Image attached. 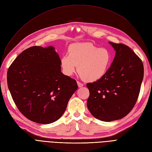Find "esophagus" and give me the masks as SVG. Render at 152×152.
<instances>
[{"label": "esophagus", "mask_w": 152, "mask_h": 152, "mask_svg": "<svg viewBox=\"0 0 152 152\" xmlns=\"http://www.w3.org/2000/svg\"><path fill=\"white\" fill-rule=\"evenodd\" d=\"M77 84H78V86H79V87H82V86H84V84H82V83H81V82H80L79 81H77Z\"/></svg>", "instance_id": "1"}]
</instances>
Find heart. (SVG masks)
Returning a JSON list of instances; mask_svg holds the SVG:
<instances>
[{
  "mask_svg": "<svg viewBox=\"0 0 152 152\" xmlns=\"http://www.w3.org/2000/svg\"><path fill=\"white\" fill-rule=\"evenodd\" d=\"M68 53L61 59L64 73L72 75L78 66V73L86 82H94L102 78L112 61V55L108 49L89 42L72 44L68 47Z\"/></svg>",
  "mask_w": 152,
  "mask_h": 152,
  "instance_id": "heart-1",
  "label": "heart"
}]
</instances>
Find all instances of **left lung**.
<instances>
[{"label":"left lung","mask_w":152,"mask_h":152,"mask_svg":"<svg viewBox=\"0 0 152 152\" xmlns=\"http://www.w3.org/2000/svg\"><path fill=\"white\" fill-rule=\"evenodd\" d=\"M115 56L105 75L86 84L89 91L87 106L100 121L121 119L134 108L144 75L141 59L127 45L110 42Z\"/></svg>","instance_id":"left-lung-1"}]
</instances>
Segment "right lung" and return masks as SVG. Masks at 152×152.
Masks as SVG:
<instances>
[{"label": "right lung", "instance_id": "right-lung-1", "mask_svg": "<svg viewBox=\"0 0 152 152\" xmlns=\"http://www.w3.org/2000/svg\"><path fill=\"white\" fill-rule=\"evenodd\" d=\"M7 86L19 111L30 121L48 124L60 118L78 88L61 72L54 48L33 46L18 55L8 69Z\"/></svg>", "mask_w": 152, "mask_h": 152}]
</instances>
